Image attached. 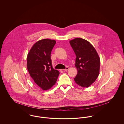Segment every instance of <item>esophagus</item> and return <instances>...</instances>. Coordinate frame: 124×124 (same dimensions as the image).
I'll use <instances>...</instances> for the list:
<instances>
[{
	"mask_svg": "<svg viewBox=\"0 0 124 124\" xmlns=\"http://www.w3.org/2000/svg\"><path fill=\"white\" fill-rule=\"evenodd\" d=\"M68 69H69V68H68V67H66L65 69H62L61 70H62V71H67Z\"/></svg>",
	"mask_w": 124,
	"mask_h": 124,
	"instance_id": "obj_1",
	"label": "esophagus"
}]
</instances>
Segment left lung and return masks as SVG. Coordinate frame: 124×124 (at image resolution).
<instances>
[{"instance_id":"left-lung-1","label":"left lung","mask_w":124,"mask_h":124,"mask_svg":"<svg viewBox=\"0 0 124 124\" xmlns=\"http://www.w3.org/2000/svg\"><path fill=\"white\" fill-rule=\"evenodd\" d=\"M70 43L76 57L75 66L78 72L74 81L81 87H88L99 75L100 58L93 46L85 39L75 38Z\"/></svg>"}]
</instances>
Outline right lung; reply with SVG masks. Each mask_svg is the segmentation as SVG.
I'll use <instances>...</instances> for the list:
<instances>
[{
  "mask_svg": "<svg viewBox=\"0 0 124 124\" xmlns=\"http://www.w3.org/2000/svg\"><path fill=\"white\" fill-rule=\"evenodd\" d=\"M56 41L43 39L32 47L27 56V69L36 84L43 90L56 83L59 71L52 67L51 53Z\"/></svg>",
  "mask_w": 124,
  "mask_h": 124,
  "instance_id": "1",
  "label": "right lung"
}]
</instances>
